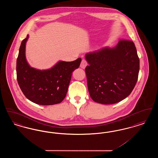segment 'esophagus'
<instances>
[{"label": "esophagus", "instance_id": "esophagus-1", "mask_svg": "<svg viewBox=\"0 0 158 158\" xmlns=\"http://www.w3.org/2000/svg\"><path fill=\"white\" fill-rule=\"evenodd\" d=\"M87 65H88L87 61L85 60V59H82V61H81V65H80L81 68H82V69H85Z\"/></svg>", "mask_w": 158, "mask_h": 158}]
</instances>
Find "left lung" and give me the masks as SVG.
Returning a JSON list of instances; mask_svg holds the SVG:
<instances>
[{
    "label": "left lung",
    "mask_w": 158,
    "mask_h": 158,
    "mask_svg": "<svg viewBox=\"0 0 158 158\" xmlns=\"http://www.w3.org/2000/svg\"><path fill=\"white\" fill-rule=\"evenodd\" d=\"M85 68L91 98L102 104H113L127 98L138 79L139 58L132 41L120 40L115 47L87 53Z\"/></svg>",
    "instance_id": "1"
}]
</instances>
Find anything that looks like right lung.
<instances>
[{
	"mask_svg": "<svg viewBox=\"0 0 158 158\" xmlns=\"http://www.w3.org/2000/svg\"><path fill=\"white\" fill-rule=\"evenodd\" d=\"M28 35L23 39L16 60V77L23 95L37 104L50 105L60 103L66 97L73 71L79 68L81 59L73 61L58 62L48 70L31 68L25 58V44Z\"/></svg>",
	"mask_w": 158,
	"mask_h": 158,
	"instance_id": "obj_1",
	"label": "right lung"
}]
</instances>
